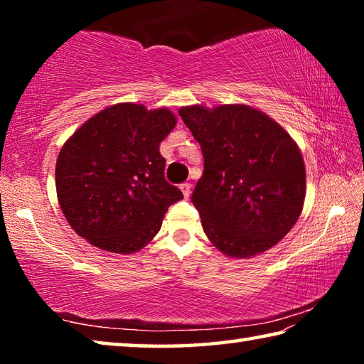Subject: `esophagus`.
<instances>
[{"instance_id":"34e87169","label":"esophagus","mask_w":364,"mask_h":364,"mask_svg":"<svg viewBox=\"0 0 364 364\" xmlns=\"http://www.w3.org/2000/svg\"><path fill=\"white\" fill-rule=\"evenodd\" d=\"M180 188H181V191H183L184 197H189V196H191V184H189V183H183Z\"/></svg>"}]
</instances>
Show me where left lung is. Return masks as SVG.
<instances>
[{
	"mask_svg": "<svg viewBox=\"0 0 364 364\" xmlns=\"http://www.w3.org/2000/svg\"><path fill=\"white\" fill-rule=\"evenodd\" d=\"M204 156L193 204L215 247L247 258L278 244L299 220L305 165L297 144L267 114L242 104L181 107Z\"/></svg>",
	"mask_w": 364,
	"mask_h": 364,
	"instance_id": "obj_1",
	"label": "left lung"
}]
</instances>
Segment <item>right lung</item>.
I'll list each match as a JSON object with an SVG mask.
<instances>
[{
  "mask_svg": "<svg viewBox=\"0 0 364 364\" xmlns=\"http://www.w3.org/2000/svg\"><path fill=\"white\" fill-rule=\"evenodd\" d=\"M176 125L168 109L115 104L83 123L59 152L56 189L78 236L132 254L159 232L183 193L165 180L159 146Z\"/></svg>",
  "mask_w": 364,
  "mask_h": 364,
  "instance_id": "obj_1",
  "label": "right lung"
}]
</instances>
